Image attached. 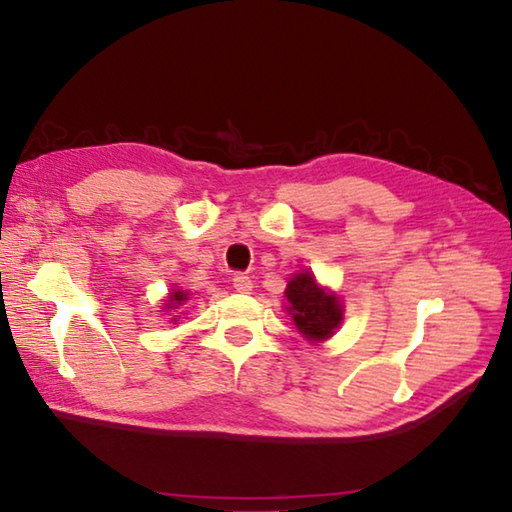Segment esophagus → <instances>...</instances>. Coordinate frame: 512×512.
I'll use <instances>...</instances> for the list:
<instances>
[{
  "label": "esophagus",
  "mask_w": 512,
  "mask_h": 512,
  "mask_svg": "<svg viewBox=\"0 0 512 512\" xmlns=\"http://www.w3.org/2000/svg\"><path fill=\"white\" fill-rule=\"evenodd\" d=\"M232 284H235V289L239 293H250L253 291V280L246 273H237L235 277H232Z\"/></svg>",
  "instance_id": "esophagus-1"
}]
</instances>
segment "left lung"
I'll return each instance as SVG.
<instances>
[{
	"instance_id": "1",
	"label": "left lung",
	"mask_w": 512,
	"mask_h": 512,
	"mask_svg": "<svg viewBox=\"0 0 512 512\" xmlns=\"http://www.w3.org/2000/svg\"><path fill=\"white\" fill-rule=\"evenodd\" d=\"M289 311L298 332L307 341H323L332 336L334 327L341 323L339 298L323 291L309 273H298L291 277L287 287Z\"/></svg>"
}]
</instances>
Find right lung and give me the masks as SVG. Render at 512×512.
Returning a JSON list of instances; mask_svg holds the SVG:
<instances>
[{"mask_svg":"<svg viewBox=\"0 0 512 512\" xmlns=\"http://www.w3.org/2000/svg\"><path fill=\"white\" fill-rule=\"evenodd\" d=\"M183 300H187V293H183V291H176V293H171V298H169V305H171L173 309H176V307H178L180 302H183Z\"/></svg>","mask_w":512,"mask_h":512,"instance_id":"add662e5","label":"right lung"}]
</instances>
